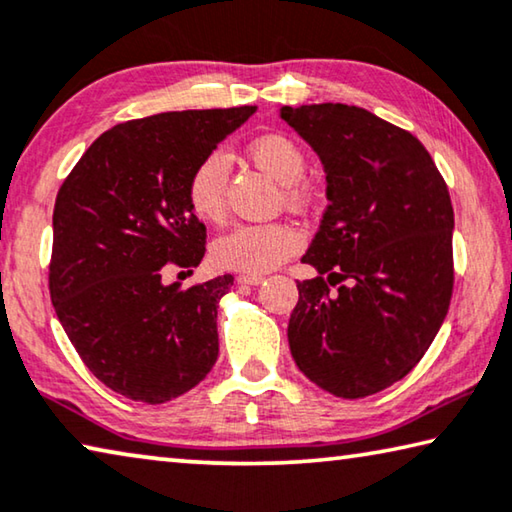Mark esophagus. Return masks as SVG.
Here are the masks:
<instances>
[{"label":"esophagus","instance_id":"esophagus-1","mask_svg":"<svg viewBox=\"0 0 512 512\" xmlns=\"http://www.w3.org/2000/svg\"><path fill=\"white\" fill-rule=\"evenodd\" d=\"M263 274H240L238 283H245V286H258V283H263Z\"/></svg>","mask_w":512,"mask_h":512}]
</instances>
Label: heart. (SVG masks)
I'll return each instance as SVG.
<instances>
[{"mask_svg":"<svg viewBox=\"0 0 512 512\" xmlns=\"http://www.w3.org/2000/svg\"><path fill=\"white\" fill-rule=\"evenodd\" d=\"M249 157L283 185L290 203L309 199L304 180L306 155L295 139L286 135H263L249 144ZM226 185H229V157L212 151L196 164L187 180V203L201 222L219 224L226 217ZM302 233L286 222L240 224L219 235L212 245V258L219 267L247 274L270 272L302 249Z\"/></svg>","mask_w":512,"mask_h":512,"instance_id":"heart-1","label":"heart"}]
</instances>
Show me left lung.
<instances>
[{
  "mask_svg": "<svg viewBox=\"0 0 512 512\" xmlns=\"http://www.w3.org/2000/svg\"><path fill=\"white\" fill-rule=\"evenodd\" d=\"M281 119L318 153L329 201L302 256L318 277L297 281L290 352L320 389L373 396L419 364L448 313L451 196L426 146L366 109L322 102Z\"/></svg>",
  "mask_w": 512,
  "mask_h": 512,
  "instance_id": "obj_1",
  "label": "left lung"
}]
</instances>
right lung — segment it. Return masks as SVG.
<instances>
[{"instance_id":"add662e5","label":"right lung","mask_w":512,"mask_h":512,"mask_svg":"<svg viewBox=\"0 0 512 512\" xmlns=\"http://www.w3.org/2000/svg\"><path fill=\"white\" fill-rule=\"evenodd\" d=\"M254 112L187 109L119 123L61 185L52 215L54 311L86 368L125 398L167 403L215 366L217 304L233 277L180 288L162 274L201 263L206 226L187 203V180Z\"/></svg>"}]
</instances>
